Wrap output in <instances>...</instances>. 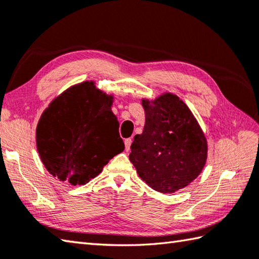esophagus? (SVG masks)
Instances as JSON below:
<instances>
[{
    "instance_id": "esophagus-1",
    "label": "esophagus",
    "mask_w": 259,
    "mask_h": 259,
    "mask_svg": "<svg viewBox=\"0 0 259 259\" xmlns=\"http://www.w3.org/2000/svg\"><path fill=\"white\" fill-rule=\"evenodd\" d=\"M131 143H133V139L131 138H128L124 140V147H125V150L128 151L130 149V146H131Z\"/></svg>"
}]
</instances>
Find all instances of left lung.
Masks as SVG:
<instances>
[{"label": "left lung", "mask_w": 259, "mask_h": 259, "mask_svg": "<svg viewBox=\"0 0 259 259\" xmlns=\"http://www.w3.org/2000/svg\"><path fill=\"white\" fill-rule=\"evenodd\" d=\"M146 122L136 135L129 159L141 180L161 193L193 182L206 161L207 144L194 115L179 96L166 93L143 100Z\"/></svg>", "instance_id": "obj_1"}]
</instances>
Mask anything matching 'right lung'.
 Masks as SVG:
<instances>
[{"label":"right lung","instance_id":"1","mask_svg":"<svg viewBox=\"0 0 259 259\" xmlns=\"http://www.w3.org/2000/svg\"><path fill=\"white\" fill-rule=\"evenodd\" d=\"M112 102V96L93 82H84L49 104L38 122L35 139L50 174L70 185H84L123 151Z\"/></svg>","mask_w":259,"mask_h":259}]
</instances>
